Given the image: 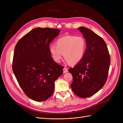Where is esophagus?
Returning a JSON list of instances; mask_svg holds the SVG:
<instances>
[{
    "instance_id": "1",
    "label": "esophagus",
    "mask_w": 123,
    "mask_h": 123,
    "mask_svg": "<svg viewBox=\"0 0 123 123\" xmlns=\"http://www.w3.org/2000/svg\"><path fill=\"white\" fill-rule=\"evenodd\" d=\"M67 72H68L67 68H66V67H64V69H63V72H64V73H66Z\"/></svg>"
}]
</instances>
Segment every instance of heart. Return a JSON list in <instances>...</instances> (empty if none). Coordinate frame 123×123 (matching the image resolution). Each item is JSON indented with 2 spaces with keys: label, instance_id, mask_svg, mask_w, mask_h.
<instances>
[{
  "label": "heart",
  "instance_id": "obj_1",
  "mask_svg": "<svg viewBox=\"0 0 123 123\" xmlns=\"http://www.w3.org/2000/svg\"><path fill=\"white\" fill-rule=\"evenodd\" d=\"M55 46L52 45L49 48L51 56L55 62H60L63 54L64 59L69 64L75 65L84 56L87 43L81 36L66 35L58 39Z\"/></svg>",
  "mask_w": 123,
  "mask_h": 123
}]
</instances>
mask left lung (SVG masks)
Returning <instances> with one entry per match:
<instances>
[{"label":"left lung","mask_w":123,"mask_h":123,"mask_svg":"<svg viewBox=\"0 0 123 123\" xmlns=\"http://www.w3.org/2000/svg\"><path fill=\"white\" fill-rule=\"evenodd\" d=\"M85 38L87 47L84 56L69 72L73 76L71 87L80 98H87L98 92L106 82L110 57L103 39L85 27L78 28Z\"/></svg>","instance_id":"obj_1"}]
</instances>
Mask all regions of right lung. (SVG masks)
<instances>
[{"label":"right lung","mask_w":123,"mask_h":123,"mask_svg":"<svg viewBox=\"0 0 123 123\" xmlns=\"http://www.w3.org/2000/svg\"><path fill=\"white\" fill-rule=\"evenodd\" d=\"M59 29L37 27L31 30L16 44L12 70L19 86L29 98L47 100L53 94L54 82L63 72V66L51 56L50 42L59 34Z\"/></svg>","instance_id":"obj_1"}]
</instances>
